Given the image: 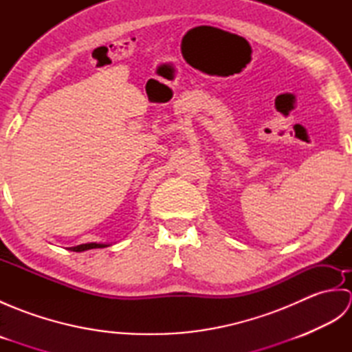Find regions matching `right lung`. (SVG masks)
I'll return each instance as SVG.
<instances>
[{
  "label": "right lung",
  "instance_id": "add662e5",
  "mask_svg": "<svg viewBox=\"0 0 352 352\" xmlns=\"http://www.w3.org/2000/svg\"><path fill=\"white\" fill-rule=\"evenodd\" d=\"M106 243H83V245H77V246H72L69 248L71 251H76V252H81V251H87V250H94V248H106Z\"/></svg>",
  "mask_w": 352,
  "mask_h": 352
}]
</instances>
